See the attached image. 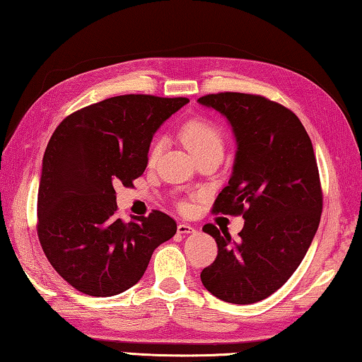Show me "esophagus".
<instances>
[{
    "label": "esophagus",
    "mask_w": 362,
    "mask_h": 362,
    "mask_svg": "<svg viewBox=\"0 0 362 362\" xmlns=\"http://www.w3.org/2000/svg\"><path fill=\"white\" fill-rule=\"evenodd\" d=\"M177 232H179L180 235H187V233H192V232H194V227H192L190 223H179V226H177Z\"/></svg>",
    "instance_id": "obj_1"
}]
</instances>
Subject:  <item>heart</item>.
<instances>
[{
  "label": "heart",
  "instance_id": "obj_1",
  "mask_svg": "<svg viewBox=\"0 0 362 362\" xmlns=\"http://www.w3.org/2000/svg\"><path fill=\"white\" fill-rule=\"evenodd\" d=\"M182 139L188 150L193 153V156L204 150H212V148L222 151L223 146L221 129L217 127L216 122L204 117H197L185 122V125L182 127ZM160 153H163V140H156L151 145L150 154H148L150 164L156 163Z\"/></svg>",
  "mask_w": 362,
  "mask_h": 362
}]
</instances>
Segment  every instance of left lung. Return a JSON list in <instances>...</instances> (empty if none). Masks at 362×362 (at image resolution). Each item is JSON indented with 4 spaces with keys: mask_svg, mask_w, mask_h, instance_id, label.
Masks as SVG:
<instances>
[{
    "mask_svg": "<svg viewBox=\"0 0 362 362\" xmlns=\"http://www.w3.org/2000/svg\"><path fill=\"white\" fill-rule=\"evenodd\" d=\"M199 105L230 122L237 153L228 185L212 212L242 214L240 240L206 223L217 257L202 272L204 288L222 301L251 305L291 277L317 232L322 188L313 143L301 120L261 95H206Z\"/></svg>",
    "mask_w": 362,
    "mask_h": 362,
    "instance_id": "1",
    "label": "left lung"
}]
</instances>
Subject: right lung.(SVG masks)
<instances>
[{
  "label": "right lung",
  "mask_w": 362,
  "mask_h": 362,
  "mask_svg": "<svg viewBox=\"0 0 362 362\" xmlns=\"http://www.w3.org/2000/svg\"><path fill=\"white\" fill-rule=\"evenodd\" d=\"M188 98L120 95L78 109L57 125L38 187L40 245L54 271L90 296L134 286L153 251L177 232L160 211L116 217L114 187H134L145 172L153 135Z\"/></svg>",
  "instance_id": "right-lung-1"
}]
</instances>
